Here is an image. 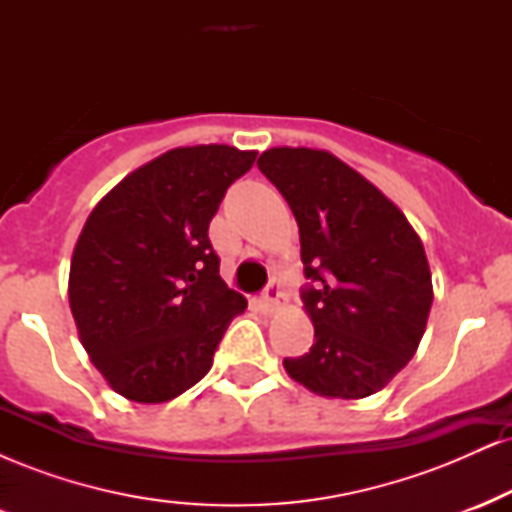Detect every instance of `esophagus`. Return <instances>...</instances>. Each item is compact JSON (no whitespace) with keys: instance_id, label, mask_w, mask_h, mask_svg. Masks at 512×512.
Wrapping results in <instances>:
<instances>
[{"instance_id":"esophagus-1","label":"esophagus","mask_w":512,"mask_h":512,"mask_svg":"<svg viewBox=\"0 0 512 512\" xmlns=\"http://www.w3.org/2000/svg\"><path fill=\"white\" fill-rule=\"evenodd\" d=\"M281 301H284V293H281V281L276 279V276H272L267 284V289H264V293H262V303L267 310H276L281 305Z\"/></svg>"}]
</instances>
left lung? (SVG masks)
<instances>
[{"label": "left lung", "mask_w": 512, "mask_h": 512, "mask_svg": "<svg viewBox=\"0 0 512 512\" xmlns=\"http://www.w3.org/2000/svg\"><path fill=\"white\" fill-rule=\"evenodd\" d=\"M257 166L289 202L315 325L308 354L286 373L322 397L375 395L409 363L433 303L424 245L407 216L337 156L264 151Z\"/></svg>", "instance_id": "obj_1"}]
</instances>
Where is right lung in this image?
I'll return each instance as SVG.
<instances>
[{
    "mask_svg": "<svg viewBox=\"0 0 512 512\" xmlns=\"http://www.w3.org/2000/svg\"><path fill=\"white\" fill-rule=\"evenodd\" d=\"M255 158L226 144L173 149L127 175L88 216L69 305L93 366L122 397L158 404L190 390L248 308L221 279L209 221Z\"/></svg>",
    "mask_w": 512,
    "mask_h": 512,
    "instance_id": "1",
    "label": "right lung"
}]
</instances>
